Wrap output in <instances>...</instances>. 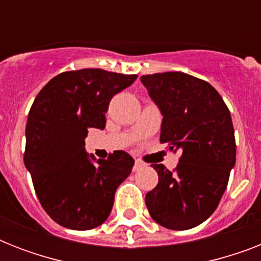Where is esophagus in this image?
Listing matches in <instances>:
<instances>
[{
  "label": "esophagus",
  "mask_w": 261,
  "mask_h": 261,
  "mask_svg": "<svg viewBox=\"0 0 261 261\" xmlns=\"http://www.w3.org/2000/svg\"><path fill=\"white\" fill-rule=\"evenodd\" d=\"M142 167H145V164H143L142 161H139V160H135V164H134V168H133V171L134 172L139 171V169H141Z\"/></svg>",
  "instance_id": "obj_1"
}]
</instances>
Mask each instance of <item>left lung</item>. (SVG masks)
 Wrapping results in <instances>:
<instances>
[{
    "instance_id": "1",
    "label": "left lung",
    "mask_w": 261,
    "mask_h": 261,
    "mask_svg": "<svg viewBox=\"0 0 261 261\" xmlns=\"http://www.w3.org/2000/svg\"><path fill=\"white\" fill-rule=\"evenodd\" d=\"M141 81L164 116L160 142L181 150L173 171L151 165L159 184L146 194L147 210L167 229H192L218 207L236 164L230 111L210 84L181 71L146 74Z\"/></svg>"
}]
</instances>
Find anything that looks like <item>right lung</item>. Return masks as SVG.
<instances>
[{"mask_svg": "<svg viewBox=\"0 0 261 261\" xmlns=\"http://www.w3.org/2000/svg\"><path fill=\"white\" fill-rule=\"evenodd\" d=\"M137 77L101 69L63 71L35 98L24 164L39 202L61 226L89 230L101 225L112 210L115 191L131 173L134 159L126 151L96 161L84 146L89 128L106 127L111 98Z\"/></svg>", "mask_w": 261, "mask_h": 261, "instance_id": "add662e5", "label": "right lung"}]
</instances>
